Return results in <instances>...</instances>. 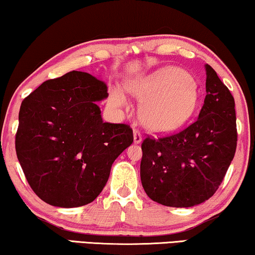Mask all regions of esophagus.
Instances as JSON below:
<instances>
[{"label": "esophagus", "mask_w": 255, "mask_h": 255, "mask_svg": "<svg viewBox=\"0 0 255 255\" xmlns=\"http://www.w3.org/2000/svg\"><path fill=\"white\" fill-rule=\"evenodd\" d=\"M133 141L134 143H140L142 141V135L140 133V131L138 130L133 131Z\"/></svg>", "instance_id": "obj_1"}]
</instances>
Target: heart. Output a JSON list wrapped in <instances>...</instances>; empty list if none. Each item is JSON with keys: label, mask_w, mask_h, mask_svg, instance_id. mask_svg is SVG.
Segmentation results:
<instances>
[{"label": "heart", "mask_w": 255, "mask_h": 255, "mask_svg": "<svg viewBox=\"0 0 255 255\" xmlns=\"http://www.w3.org/2000/svg\"><path fill=\"white\" fill-rule=\"evenodd\" d=\"M132 95L142 101L140 117L148 130L158 133L171 132L182 127L193 115L199 92L193 77L176 66H164L128 84ZM114 108L128 106V98L120 87L109 91Z\"/></svg>", "instance_id": "obj_1"}]
</instances>
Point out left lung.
<instances>
[{
    "mask_svg": "<svg viewBox=\"0 0 255 255\" xmlns=\"http://www.w3.org/2000/svg\"><path fill=\"white\" fill-rule=\"evenodd\" d=\"M206 94L198 119L184 130L142 141L140 178L146 194L168 207H192L212 197L237 147L235 99L206 64Z\"/></svg>",
    "mask_w": 255,
    "mask_h": 255,
    "instance_id": "left-lung-1",
    "label": "left lung"
}]
</instances>
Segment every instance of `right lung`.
I'll use <instances>...</instances> for the list:
<instances>
[{
  "label": "right lung",
  "instance_id": "add662e5",
  "mask_svg": "<svg viewBox=\"0 0 255 255\" xmlns=\"http://www.w3.org/2000/svg\"><path fill=\"white\" fill-rule=\"evenodd\" d=\"M107 97L105 83L71 71L21 102L17 157L31 189L47 204H90L108 182L114 161L133 142L128 125L102 121L97 102Z\"/></svg>",
  "mask_w": 255,
  "mask_h": 255
}]
</instances>
